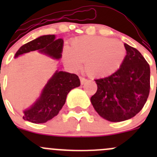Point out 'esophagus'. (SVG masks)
<instances>
[{
	"mask_svg": "<svg viewBox=\"0 0 157 157\" xmlns=\"http://www.w3.org/2000/svg\"><path fill=\"white\" fill-rule=\"evenodd\" d=\"M80 82H81L82 85H83V84H85V82H86L87 79L86 78H85L80 77Z\"/></svg>",
	"mask_w": 157,
	"mask_h": 157,
	"instance_id": "1",
	"label": "esophagus"
}]
</instances>
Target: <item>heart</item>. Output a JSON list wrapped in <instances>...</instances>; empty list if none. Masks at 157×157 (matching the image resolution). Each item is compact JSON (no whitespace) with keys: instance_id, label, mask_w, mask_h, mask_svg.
Returning a JSON list of instances; mask_svg holds the SVG:
<instances>
[{"instance_id":"heart-1","label":"heart","mask_w":157,"mask_h":157,"mask_svg":"<svg viewBox=\"0 0 157 157\" xmlns=\"http://www.w3.org/2000/svg\"><path fill=\"white\" fill-rule=\"evenodd\" d=\"M126 48L118 40L101 36H82L65 46L63 59L72 70L81 69L86 61V71L94 78H105L114 74L123 64Z\"/></svg>"}]
</instances>
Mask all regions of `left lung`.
I'll use <instances>...</instances> for the list:
<instances>
[{
    "label": "left lung",
    "instance_id": "1",
    "mask_svg": "<svg viewBox=\"0 0 157 157\" xmlns=\"http://www.w3.org/2000/svg\"><path fill=\"white\" fill-rule=\"evenodd\" d=\"M127 51L120 69L96 79L98 90L90 98L96 112L111 122L131 119L142 109L150 90V67L141 52L124 44Z\"/></svg>",
    "mask_w": 157,
    "mask_h": 157
}]
</instances>
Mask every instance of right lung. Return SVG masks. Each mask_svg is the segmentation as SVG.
Wrapping results in <instances>:
<instances>
[{
  "label": "right lung",
  "instance_id": "add662e5",
  "mask_svg": "<svg viewBox=\"0 0 157 157\" xmlns=\"http://www.w3.org/2000/svg\"><path fill=\"white\" fill-rule=\"evenodd\" d=\"M63 41L56 39L54 34L43 35L19 48L15 58L22 54L38 50L53 59L62 56ZM80 86L78 76L66 71H56L43 89L40 98L23 112V119L34 123H46L57 116L65 104L67 95L72 89Z\"/></svg>",
  "mask_w": 157,
  "mask_h": 157
}]
</instances>
